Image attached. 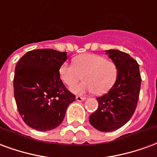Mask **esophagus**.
<instances>
[{
	"mask_svg": "<svg viewBox=\"0 0 157 157\" xmlns=\"http://www.w3.org/2000/svg\"><path fill=\"white\" fill-rule=\"evenodd\" d=\"M85 98H83V97H80V96H76L75 97V100L77 101V102H82V101H84L85 100Z\"/></svg>",
	"mask_w": 157,
	"mask_h": 157,
	"instance_id": "obj_1",
	"label": "esophagus"
}]
</instances>
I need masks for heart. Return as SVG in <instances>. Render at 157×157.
Listing matches in <instances>:
<instances>
[{
	"mask_svg": "<svg viewBox=\"0 0 157 157\" xmlns=\"http://www.w3.org/2000/svg\"><path fill=\"white\" fill-rule=\"evenodd\" d=\"M59 77L69 86L81 80L84 82L71 87L75 94L95 92L98 95L108 92L114 85L118 69L114 62L106 59L102 55L83 54L74 59V64L63 63L59 69Z\"/></svg>",
	"mask_w": 157,
	"mask_h": 157,
	"instance_id": "obj_1",
	"label": "heart"
}]
</instances>
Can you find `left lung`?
<instances>
[{
    "mask_svg": "<svg viewBox=\"0 0 157 157\" xmlns=\"http://www.w3.org/2000/svg\"><path fill=\"white\" fill-rule=\"evenodd\" d=\"M106 55L117 66L118 76L112 88L97 98L98 109L90 115L89 122L99 131L111 132L121 128L134 114L141 77L138 63L127 53L109 49Z\"/></svg>",
    "mask_w": 157,
    "mask_h": 157,
    "instance_id": "8db88e82",
    "label": "left lung"
}]
</instances>
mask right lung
Segmentation results:
<instances>
[{"label": "right lung", "mask_w": 157, "mask_h": 157, "mask_svg": "<svg viewBox=\"0 0 157 157\" xmlns=\"http://www.w3.org/2000/svg\"><path fill=\"white\" fill-rule=\"evenodd\" d=\"M67 59L66 52L52 48L35 49L22 56L15 68L14 97L26 124L39 131L58 127L74 94L63 84L59 74Z\"/></svg>", "instance_id": "obj_1"}]
</instances>
